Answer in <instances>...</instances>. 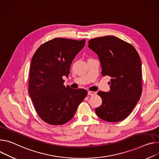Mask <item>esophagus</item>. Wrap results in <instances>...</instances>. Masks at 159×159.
Listing matches in <instances>:
<instances>
[{
	"label": "esophagus",
	"mask_w": 159,
	"mask_h": 159,
	"mask_svg": "<svg viewBox=\"0 0 159 159\" xmlns=\"http://www.w3.org/2000/svg\"><path fill=\"white\" fill-rule=\"evenodd\" d=\"M88 94H89V95H94L96 94V92H92V91H89L88 92Z\"/></svg>",
	"instance_id": "esophagus-1"
}]
</instances>
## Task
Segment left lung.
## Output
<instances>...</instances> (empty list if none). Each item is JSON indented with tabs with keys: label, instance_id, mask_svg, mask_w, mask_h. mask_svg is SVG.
<instances>
[{
	"label": "left lung",
	"instance_id": "1",
	"mask_svg": "<svg viewBox=\"0 0 159 159\" xmlns=\"http://www.w3.org/2000/svg\"><path fill=\"white\" fill-rule=\"evenodd\" d=\"M88 47L98 57L102 75L111 77L110 91L97 93L102 104L95 111L105 121L124 120L142 95V62L138 53L133 45L114 36L91 39Z\"/></svg>",
	"mask_w": 159,
	"mask_h": 159
}]
</instances>
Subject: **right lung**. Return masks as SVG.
<instances>
[{
	"instance_id": "right-lung-1",
	"label": "right lung",
	"mask_w": 159,
	"mask_h": 159,
	"mask_svg": "<svg viewBox=\"0 0 159 159\" xmlns=\"http://www.w3.org/2000/svg\"><path fill=\"white\" fill-rule=\"evenodd\" d=\"M85 40L56 38L42 44L31 62L28 92L40 117L51 125H62L74 116L87 95L84 89L64 85L70 67Z\"/></svg>"
}]
</instances>
